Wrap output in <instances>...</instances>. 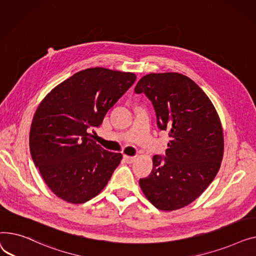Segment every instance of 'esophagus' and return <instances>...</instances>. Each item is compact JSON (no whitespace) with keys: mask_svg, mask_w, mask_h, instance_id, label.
I'll list each match as a JSON object with an SVG mask.
<instances>
[{"mask_svg":"<svg viewBox=\"0 0 256 256\" xmlns=\"http://www.w3.org/2000/svg\"><path fill=\"white\" fill-rule=\"evenodd\" d=\"M124 159L127 163H133L135 161V157H131V156H127V155H124Z\"/></svg>","mask_w":256,"mask_h":256,"instance_id":"34e87169","label":"esophagus"}]
</instances>
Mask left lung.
<instances>
[{
  "mask_svg": "<svg viewBox=\"0 0 256 256\" xmlns=\"http://www.w3.org/2000/svg\"><path fill=\"white\" fill-rule=\"evenodd\" d=\"M152 102L157 126L170 138L165 157H153V170L140 180L153 206L163 211L184 208L213 182L223 157V132L213 103L183 74L151 73L134 88Z\"/></svg>",
  "mask_w": 256,
  "mask_h": 256,
  "instance_id": "1",
  "label": "left lung"
}]
</instances>
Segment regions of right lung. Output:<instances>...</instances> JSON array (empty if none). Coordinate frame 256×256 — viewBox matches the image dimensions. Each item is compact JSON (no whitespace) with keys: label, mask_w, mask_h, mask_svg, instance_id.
<instances>
[{"label":"right lung","mask_w":256,"mask_h":256,"mask_svg":"<svg viewBox=\"0 0 256 256\" xmlns=\"http://www.w3.org/2000/svg\"><path fill=\"white\" fill-rule=\"evenodd\" d=\"M136 75L101 67L73 74L41 101L30 130V152L44 182L71 204H84L106 186L122 160L90 133L134 84Z\"/></svg>","instance_id":"1"}]
</instances>
